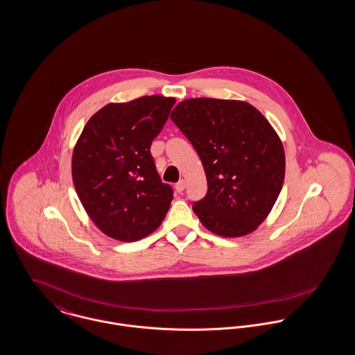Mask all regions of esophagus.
Instances as JSON below:
<instances>
[{
	"mask_svg": "<svg viewBox=\"0 0 355 355\" xmlns=\"http://www.w3.org/2000/svg\"><path fill=\"white\" fill-rule=\"evenodd\" d=\"M174 188H175L177 193H182L184 189H185V181H184V180H180V181L175 184Z\"/></svg>",
	"mask_w": 355,
	"mask_h": 355,
	"instance_id": "34e87169",
	"label": "esophagus"
}]
</instances>
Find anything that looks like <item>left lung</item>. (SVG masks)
<instances>
[{
  "label": "left lung",
  "mask_w": 355,
  "mask_h": 355,
  "mask_svg": "<svg viewBox=\"0 0 355 355\" xmlns=\"http://www.w3.org/2000/svg\"><path fill=\"white\" fill-rule=\"evenodd\" d=\"M170 119L197 151L208 191L193 211L220 236L254 231L273 208L285 178L282 143L265 116L236 100L189 98Z\"/></svg>",
  "instance_id": "left-lung-1"
}]
</instances>
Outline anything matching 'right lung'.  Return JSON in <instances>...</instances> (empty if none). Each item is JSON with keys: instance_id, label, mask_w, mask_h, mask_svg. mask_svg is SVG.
<instances>
[{"instance_id": "add662e5", "label": "right lung", "mask_w": 355, "mask_h": 355, "mask_svg": "<svg viewBox=\"0 0 355 355\" xmlns=\"http://www.w3.org/2000/svg\"><path fill=\"white\" fill-rule=\"evenodd\" d=\"M175 100L144 96L110 104L87 121L73 153V182L82 205L110 238L139 241L162 223L173 200L151 143L164 128Z\"/></svg>"}]
</instances>
